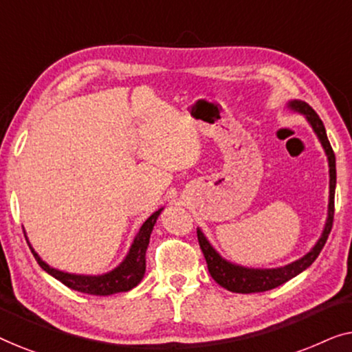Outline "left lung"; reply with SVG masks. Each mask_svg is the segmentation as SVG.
<instances>
[{"label": "left lung", "mask_w": 352, "mask_h": 352, "mask_svg": "<svg viewBox=\"0 0 352 352\" xmlns=\"http://www.w3.org/2000/svg\"><path fill=\"white\" fill-rule=\"evenodd\" d=\"M288 107L296 110V112L302 113L306 117L307 122L311 123L312 129L319 138V141L324 147L329 158V168H330V200H329V218H327L324 232H322L320 239L317 240L314 248L305 256L296 259L292 264H287L283 267L276 269H252V267H243L237 266L226 261L224 258H221V254L211 247L208 240L201 232L200 229H197V237H199V245L204 252V256L208 264V271L211 277L219 283L221 287H224L226 290L234 292V293H259V292H267L272 290L282 283L290 280V278L296 277L298 274H301L305 269L311 266L316 261V258L319 256V253L324 248V245L329 239V234L333 226V214H335V187H336V165H335V153L331 148L329 138H327L325 126L319 118V115L314 112V109L309 104L302 102V100H292L288 102Z\"/></svg>", "instance_id": "obj_1"}]
</instances>
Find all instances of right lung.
I'll return each instance as SVG.
<instances>
[{
  "instance_id": "1",
  "label": "right lung",
  "mask_w": 352,
  "mask_h": 352,
  "mask_svg": "<svg viewBox=\"0 0 352 352\" xmlns=\"http://www.w3.org/2000/svg\"><path fill=\"white\" fill-rule=\"evenodd\" d=\"M162 210L163 208L155 211V213L141 226V229H139L136 239H134L131 248H129L123 263L120 264L118 267H115L113 271L102 274V276H78V274L57 271V269L47 266V264L38 256L30 243H28V247H30L38 264H40L47 274H51L52 277L64 283L65 287L72 288V290L88 293V295L96 296H109L113 295V293L128 292L142 280L144 272H146V250L148 245V239H151L152 229L153 226H155L157 218L160 216Z\"/></svg>"
}]
</instances>
